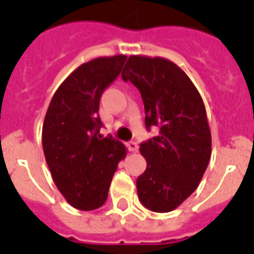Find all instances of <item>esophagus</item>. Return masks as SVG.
Here are the masks:
<instances>
[{
    "label": "esophagus",
    "instance_id": "obj_1",
    "mask_svg": "<svg viewBox=\"0 0 254 254\" xmlns=\"http://www.w3.org/2000/svg\"><path fill=\"white\" fill-rule=\"evenodd\" d=\"M128 150L129 151H138V143L137 142H134V141H129L128 142Z\"/></svg>",
    "mask_w": 254,
    "mask_h": 254
}]
</instances>
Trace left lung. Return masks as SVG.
<instances>
[{
  "instance_id": "left-lung-1",
  "label": "left lung",
  "mask_w": 254,
  "mask_h": 254,
  "mask_svg": "<svg viewBox=\"0 0 254 254\" xmlns=\"http://www.w3.org/2000/svg\"><path fill=\"white\" fill-rule=\"evenodd\" d=\"M122 78L140 91L147 131H158L140 145L147 168L136 183L138 198L149 210L169 212L196 190L210 161L202 98L190 77L164 58L131 56Z\"/></svg>"
}]
</instances>
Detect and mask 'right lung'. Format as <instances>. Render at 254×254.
I'll return each mask as SVG.
<instances>
[{
    "label": "right lung",
    "mask_w": 254,
    "mask_h": 254,
    "mask_svg": "<svg viewBox=\"0 0 254 254\" xmlns=\"http://www.w3.org/2000/svg\"><path fill=\"white\" fill-rule=\"evenodd\" d=\"M127 57H100L81 64L58 87L43 125V150L56 186L78 210L99 208L118 163L123 143L100 134L99 103L120 76Z\"/></svg>",
    "instance_id": "right-lung-1"
}]
</instances>
